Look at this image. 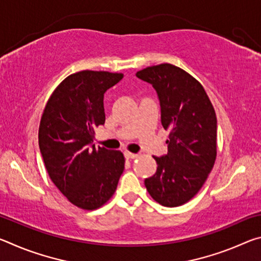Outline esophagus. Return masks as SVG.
Wrapping results in <instances>:
<instances>
[{"mask_svg": "<svg viewBox=\"0 0 261 261\" xmlns=\"http://www.w3.org/2000/svg\"><path fill=\"white\" fill-rule=\"evenodd\" d=\"M124 156H125L126 159H131V160H134V159L138 158V154L130 153V152H125V153H124Z\"/></svg>", "mask_w": 261, "mask_h": 261, "instance_id": "obj_1", "label": "esophagus"}]
</instances>
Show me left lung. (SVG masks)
<instances>
[{
	"label": "left lung",
	"mask_w": 261,
	"mask_h": 261,
	"mask_svg": "<svg viewBox=\"0 0 261 261\" xmlns=\"http://www.w3.org/2000/svg\"><path fill=\"white\" fill-rule=\"evenodd\" d=\"M136 76L156 91L162 126L170 130L168 153L153 156L156 173L145 187L160 205L180 206L196 196L214 166L215 110L201 84L173 64L153 65Z\"/></svg>",
	"instance_id": "left-lung-1"
}]
</instances>
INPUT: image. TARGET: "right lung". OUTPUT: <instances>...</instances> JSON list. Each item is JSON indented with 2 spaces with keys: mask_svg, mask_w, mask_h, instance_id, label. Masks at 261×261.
I'll use <instances>...</instances> for the list:
<instances>
[{
  "mask_svg": "<svg viewBox=\"0 0 261 261\" xmlns=\"http://www.w3.org/2000/svg\"><path fill=\"white\" fill-rule=\"evenodd\" d=\"M122 73L84 70L53 92L39 126V147L50 179L70 202L96 210L107 202L124 170L120 151L95 147L94 129L105 124L106 91Z\"/></svg>",
  "mask_w": 261,
  "mask_h": 261,
  "instance_id": "add662e5",
  "label": "right lung"
}]
</instances>
